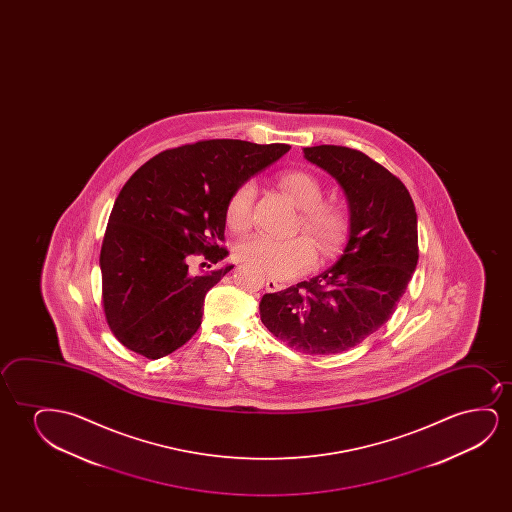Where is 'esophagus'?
I'll return each mask as SVG.
<instances>
[{"instance_id": "34e87169", "label": "esophagus", "mask_w": 512, "mask_h": 512, "mask_svg": "<svg viewBox=\"0 0 512 512\" xmlns=\"http://www.w3.org/2000/svg\"><path fill=\"white\" fill-rule=\"evenodd\" d=\"M283 285L280 281L273 280V278H266V290L267 292H280Z\"/></svg>"}]
</instances>
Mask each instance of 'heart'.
<instances>
[{"label":"heart","instance_id":"1","mask_svg":"<svg viewBox=\"0 0 512 512\" xmlns=\"http://www.w3.org/2000/svg\"><path fill=\"white\" fill-rule=\"evenodd\" d=\"M281 189L301 208L299 229L315 241L325 259L339 252L350 232V217L341 204L323 199V185L315 175L302 169H288L278 176ZM255 185H238L225 206V220L232 231H245L252 224ZM239 262L255 267L260 273L287 280L304 274L315 266V246L306 236L292 239H273L255 234L236 246Z\"/></svg>","mask_w":512,"mask_h":512}]
</instances>
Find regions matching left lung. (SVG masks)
<instances>
[{"label":"left lung","instance_id":"1","mask_svg":"<svg viewBox=\"0 0 512 512\" xmlns=\"http://www.w3.org/2000/svg\"><path fill=\"white\" fill-rule=\"evenodd\" d=\"M304 157L346 192L350 239L327 271L264 295L260 318L290 348L334 355L390 320L418 264V222L406 185L364 152L320 145L304 148Z\"/></svg>","mask_w":512,"mask_h":512}]
</instances>
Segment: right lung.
Instances as JSON below:
<instances>
[{
    "label": "right lung",
    "mask_w": 512,
    "mask_h": 512,
    "mask_svg": "<svg viewBox=\"0 0 512 512\" xmlns=\"http://www.w3.org/2000/svg\"><path fill=\"white\" fill-rule=\"evenodd\" d=\"M285 143L201 140L145 162L115 199L101 245L103 309L113 336L150 360L187 343L204 297L232 266L192 276L189 260L227 257L225 206L234 189L278 161Z\"/></svg>",
    "instance_id": "add662e5"
}]
</instances>
